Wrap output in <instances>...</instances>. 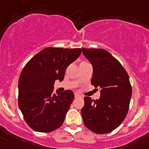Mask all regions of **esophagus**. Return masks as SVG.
I'll return each mask as SVG.
<instances>
[{
	"label": "esophagus",
	"mask_w": 149,
	"mask_h": 149,
	"mask_svg": "<svg viewBox=\"0 0 149 149\" xmlns=\"http://www.w3.org/2000/svg\"><path fill=\"white\" fill-rule=\"evenodd\" d=\"M81 97V95L77 94V93H75V97Z\"/></svg>",
	"instance_id": "34e87169"
}]
</instances>
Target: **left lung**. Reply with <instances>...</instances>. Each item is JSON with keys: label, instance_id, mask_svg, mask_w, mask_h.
<instances>
[{"label": "left lung", "instance_id": "1", "mask_svg": "<svg viewBox=\"0 0 149 149\" xmlns=\"http://www.w3.org/2000/svg\"><path fill=\"white\" fill-rule=\"evenodd\" d=\"M82 52L93 67L91 84L100 88V99L84 97L83 122L94 133H109L122 124L128 113L132 93L129 75L107 51L82 48Z\"/></svg>", "mask_w": 149, "mask_h": 149}]
</instances>
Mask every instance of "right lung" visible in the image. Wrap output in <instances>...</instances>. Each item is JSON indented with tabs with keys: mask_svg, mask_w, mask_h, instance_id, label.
Listing matches in <instances>:
<instances>
[{
	"mask_svg": "<svg viewBox=\"0 0 149 149\" xmlns=\"http://www.w3.org/2000/svg\"><path fill=\"white\" fill-rule=\"evenodd\" d=\"M81 49L47 47L24 66L18 82V105L26 123L38 132H51L63 125L74 99L70 90L53 94L56 80L62 81L66 68Z\"/></svg>",
	"mask_w": 149,
	"mask_h": 149,
	"instance_id": "obj_1",
	"label": "right lung"
}]
</instances>
